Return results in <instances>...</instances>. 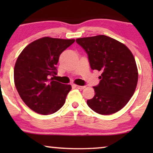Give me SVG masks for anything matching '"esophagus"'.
<instances>
[{"label":"esophagus","instance_id":"obj_1","mask_svg":"<svg viewBox=\"0 0 153 153\" xmlns=\"http://www.w3.org/2000/svg\"><path fill=\"white\" fill-rule=\"evenodd\" d=\"M74 86L76 88H78V89H83V88H85V85H74Z\"/></svg>","mask_w":153,"mask_h":153}]
</instances>
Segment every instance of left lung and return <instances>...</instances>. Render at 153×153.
<instances>
[{"instance_id":"left-lung-1","label":"left lung","mask_w":153,"mask_h":153,"mask_svg":"<svg viewBox=\"0 0 153 153\" xmlns=\"http://www.w3.org/2000/svg\"><path fill=\"white\" fill-rule=\"evenodd\" d=\"M86 52L92 70L101 72L95 95L87 100L94 111L102 115L116 113L134 93L138 70L133 54L125 45L106 35L76 39Z\"/></svg>"}]
</instances>
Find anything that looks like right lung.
Masks as SVG:
<instances>
[{"mask_svg":"<svg viewBox=\"0 0 153 153\" xmlns=\"http://www.w3.org/2000/svg\"><path fill=\"white\" fill-rule=\"evenodd\" d=\"M74 41L45 37L29 44L19 56L14 84L24 103L37 114H52L64 105L72 86L50 77L57 74L60 55Z\"/></svg>","mask_w":153,"mask_h":153,"instance_id":"add662e5","label":"right lung"}]
</instances>
